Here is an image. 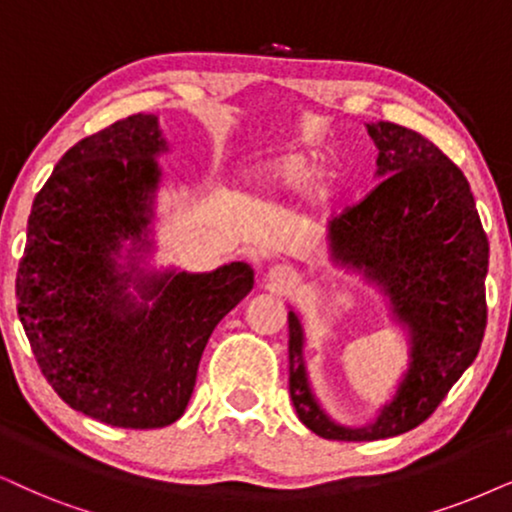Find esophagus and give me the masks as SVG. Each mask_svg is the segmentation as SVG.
<instances>
[{
	"mask_svg": "<svg viewBox=\"0 0 512 512\" xmlns=\"http://www.w3.org/2000/svg\"><path fill=\"white\" fill-rule=\"evenodd\" d=\"M267 281L271 283V288L286 290L290 286H295L297 274L293 267H288V264H274V267H269L267 271Z\"/></svg>",
	"mask_w": 512,
	"mask_h": 512,
	"instance_id": "obj_1",
	"label": "esophagus"
}]
</instances>
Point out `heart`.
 <instances>
[{"mask_svg":"<svg viewBox=\"0 0 512 512\" xmlns=\"http://www.w3.org/2000/svg\"><path fill=\"white\" fill-rule=\"evenodd\" d=\"M321 160L314 153L283 151L264 158L260 174L269 186L283 193H302L312 189L314 181L321 177Z\"/></svg>","mask_w":512,"mask_h":512,"instance_id":"heart-1","label":"heart"}]
</instances>
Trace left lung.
<instances>
[{
	"label": "left lung",
	"mask_w": 512,
	"mask_h": 512,
	"mask_svg": "<svg viewBox=\"0 0 512 512\" xmlns=\"http://www.w3.org/2000/svg\"><path fill=\"white\" fill-rule=\"evenodd\" d=\"M378 148L375 189L326 229L328 262L383 297L404 331L406 368L390 399L364 425L323 409L304 361L302 316L288 312L290 399L323 439L373 442L418 428L480 352L489 243L468 179L439 148L394 122H366Z\"/></svg>",
	"instance_id": "1"
}]
</instances>
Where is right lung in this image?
Listing matches in <instances>:
<instances>
[{"mask_svg":"<svg viewBox=\"0 0 512 512\" xmlns=\"http://www.w3.org/2000/svg\"><path fill=\"white\" fill-rule=\"evenodd\" d=\"M158 115L77 141L35 196L18 264V319L70 409L115 428L184 416L212 331L252 290L245 262L212 271L155 264Z\"/></svg>","mask_w":512,"mask_h":512,"instance_id":"obj_1","label":"right lung"}]
</instances>
